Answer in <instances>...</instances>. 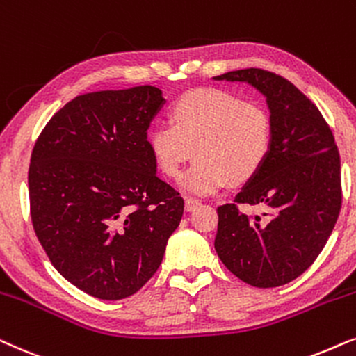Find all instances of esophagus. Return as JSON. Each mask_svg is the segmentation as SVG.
<instances>
[{
    "label": "esophagus",
    "mask_w": 356,
    "mask_h": 356,
    "mask_svg": "<svg viewBox=\"0 0 356 356\" xmlns=\"http://www.w3.org/2000/svg\"><path fill=\"white\" fill-rule=\"evenodd\" d=\"M200 200H198V198H193V197H186V210L187 211H192V210H195V208L200 205Z\"/></svg>",
    "instance_id": "1"
}]
</instances>
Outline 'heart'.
Returning <instances> with one entry per match:
<instances>
[{
  "mask_svg": "<svg viewBox=\"0 0 356 356\" xmlns=\"http://www.w3.org/2000/svg\"><path fill=\"white\" fill-rule=\"evenodd\" d=\"M148 145L161 172L179 177L195 151L197 159L181 184L198 195L226 184L252 179L267 163L273 145V123L260 104L220 89H195L170 107V123L151 129Z\"/></svg>",
  "mask_w": 356,
  "mask_h": 356,
  "instance_id": "obj_1",
  "label": "heart"
}]
</instances>
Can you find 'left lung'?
Segmentation results:
<instances>
[{
	"mask_svg": "<svg viewBox=\"0 0 356 356\" xmlns=\"http://www.w3.org/2000/svg\"><path fill=\"white\" fill-rule=\"evenodd\" d=\"M215 79L257 88L267 97L273 123L267 163L233 203L218 207V257L249 285H286L314 264L337 222L342 207L337 145L316 104L282 76L245 68ZM244 202L264 207L263 216L241 212Z\"/></svg>",
	"mask_w": 356,
	"mask_h": 356,
	"instance_id": "left-lung-1",
	"label": "left lung"
}]
</instances>
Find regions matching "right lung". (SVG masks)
<instances>
[{"mask_svg": "<svg viewBox=\"0 0 356 356\" xmlns=\"http://www.w3.org/2000/svg\"><path fill=\"white\" fill-rule=\"evenodd\" d=\"M163 104L154 86L83 94L50 118L32 149L37 239L66 280L99 300L138 291L181 222L184 198L158 177L146 138Z\"/></svg>", "mask_w": 356, "mask_h": 356, "instance_id": "add662e5", "label": "right lung"}]
</instances>
